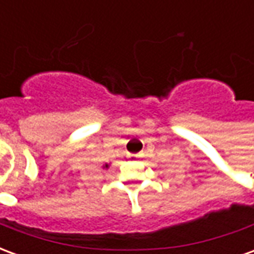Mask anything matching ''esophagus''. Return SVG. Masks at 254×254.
<instances>
[{
    "mask_svg": "<svg viewBox=\"0 0 254 254\" xmlns=\"http://www.w3.org/2000/svg\"><path fill=\"white\" fill-rule=\"evenodd\" d=\"M127 158H129V159H137L138 158V155L137 154H129V156H127Z\"/></svg>",
    "mask_w": 254,
    "mask_h": 254,
    "instance_id": "esophagus-1",
    "label": "esophagus"
}]
</instances>
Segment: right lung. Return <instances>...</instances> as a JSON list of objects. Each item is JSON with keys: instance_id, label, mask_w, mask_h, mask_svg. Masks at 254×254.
Wrapping results in <instances>:
<instances>
[{"instance_id": "add662e5", "label": "right lung", "mask_w": 254, "mask_h": 254, "mask_svg": "<svg viewBox=\"0 0 254 254\" xmlns=\"http://www.w3.org/2000/svg\"><path fill=\"white\" fill-rule=\"evenodd\" d=\"M109 167H110V166L107 165V163H106V165H105V166H103V169H109Z\"/></svg>"}]
</instances>
